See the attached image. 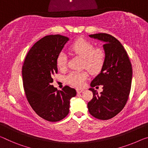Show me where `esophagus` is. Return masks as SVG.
<instances>
[{"label": "esophagus", "mask_w": 148, "mask_h": 148, "mask_svg": "<svg viewBox=\"0 0 148 148\" xmlns=\"http://www.w3.org/2000/svg\"><path fill=\"white\" fill-rule=\"evenodd\" d=\"M77 93H81L84 90V89H82V88H77Z\"/></svg>", "instance_id": "34e87169"}]
</instances>
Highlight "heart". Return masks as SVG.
I'll return each instance as SVG.
<instances>
[{"instance_id":"heart-1","label":"heart","mask_w":148,"mask_h":148,"mask_svg":"<svg viewBox=\"0 0 148 148\" xmlns=\"http://www.w3.org/2000/svg\"><path fill=\"white\" fill-rule=\"evenodd\" d=\"M69 51L74 55L83 58L82 66L85 67L91 74H97L101 71L106 59V52L101 47L95 48L92 43L83 38H79L69 46ZM57 65L60 69H65L67 65V56L63 51L60 52L57 58ZM88 78L85 71H73L66 77L67 83L74 87L83 86Z\"/></svg>"}]
</instances>
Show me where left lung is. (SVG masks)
Here are the masks:
<instances>
[{"instance_id":"8db88e82","label":"left lung","mask_w":148,"mask_h":148,"mask_svg":"<svg viewBox=\"0 0 148 148\" xmlns=\"http://www.w3.org/2000/svg\"><path fill=\"white\" fill-rule=\"evenodd\" d=\"M104 42L106 59L101 72L90 83L93 98L87 104L88 112L99 120H108L117 115L124 107L130 92L132 67L127 52L119 40L105 33L89 35ZM103 86L98 94L94 86Z\"/></svg>"}]
</instances>
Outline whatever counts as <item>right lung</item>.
Segmentation results:
<instances>
[{
    "instance_id": "add662e5",
    "label": "right lung",
    "mask_w": 148,
    "mask_h": 148,
    "mask_svg": "<svg viewBox=\"0 0 148 148\" xmlns=\"http://www.w3.org/2000/svg\"><path fill=\"white\" fill-rule=\"evenodd\" d=\"M69 40L59 34L45 36L29 49L22 66L27 100L38 116L49 122L60 121L66 116L70 99L77 94L69 86L58 90L51 85L52 77L58 73L57 58Z\"/></svg>"
}]
</instances>
